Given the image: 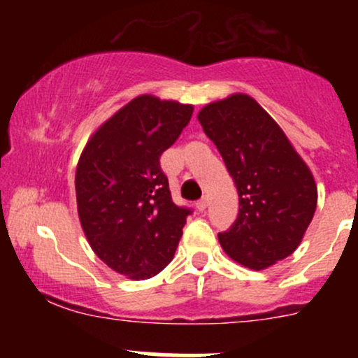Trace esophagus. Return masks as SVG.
<instances>
[{
	"instance_id": "obj_1",
	"label": "esophagus",
	"mask_w": 358,
	"mask_h": 358,
	"mask_svg": "<svg viewBox=\"0 0 358 358\" xmlns=\"http://www.w3.org/2000/svg\"><path fill=\"white\" fill-rule=\"evenodd\" d=\"M208 207V199L207 196H203V199H200L199 202H196V210L199 212H205V208Z\"/></svg>"
}]
</instances>
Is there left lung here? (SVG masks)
I'll return each instance as SVG.
<instances>
[{
    "label": "left lung",
    "mask_w": 358,
    "mask_h": 358,
    "mask_svg": "<svg viewBox=\"0 0 358 358\" xmlns=\"http://www.w3.org/2000/svg\"><path fill=\"white\" fill-rule=\"evenodd\" d=\"M239 193V213L219 234L222 249L249 269L293 254L316 210V183L278 122L250 96L232 94L199 113Z\"/></svg>",
    "instance_id": "1"
}]
</instances>
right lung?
<instances>
[{"label": "right lung", "instance_id": "right-lung-1", "mask_svg": "<svg viewBox=\"0 0 358 358\" xmlns=\"http://www.w3.org/2000/svg\"><path fill=\"white\" fill-rule=\"evenodd\" d=\"M193 106L134 97L102 124L76 171L77 212L90 248L129 279L170 264L192 210L171 200L159 156L190 122Z\"/></svg>", "mask_w": 358, "mask_h": 358}]
</instances>
